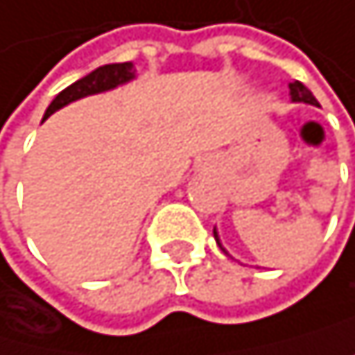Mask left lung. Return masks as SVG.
Returning a JSON list of instances; mask_svg holds the SVG:
<instances>
[{
	"mask_svg": "<svg viewBox=\"0 0 355 355\" xmlns=\"http://www.w3.org/2000/svg\"><path fill=\"white\" fill-rule=\"evenodd\" d=\"M290 96H293V102H308V104L318 106L316 98L312 96V91H310L306 85H301V83H293V85H290ZM214 238H216V242H218V233H216V229H214Z\"/></svg>",
	"mask_w": 355,
	"mask_h": 355,
	"instance_id": "left-lung-1",
	"label": "left lung"
}]
</instances>
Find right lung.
<instances>
[{"mask_svg": "<svg viewBox=\"0 0 355 355\" xmlns=\"http://www.w3.org/2000/svg\"><path fill=\"white\" fill-rule=\"evenodd\" d=\"M132 76H135L132 62H113V65L98 67L96 71H91L85 78H80V80H76L73 85H69L67 89H62L60 94L52 100V104L47 106L43 119H47L54 111L62 109L65 104H69V102H73L78 98H85V96H91V94H100V91L113 89L117 85H124V83L130 80Z\"/></svg>", "mask_w": 355, "mask_h": 355, "instance_id": "obj_1", "label": "right lung"}]
</instances>
